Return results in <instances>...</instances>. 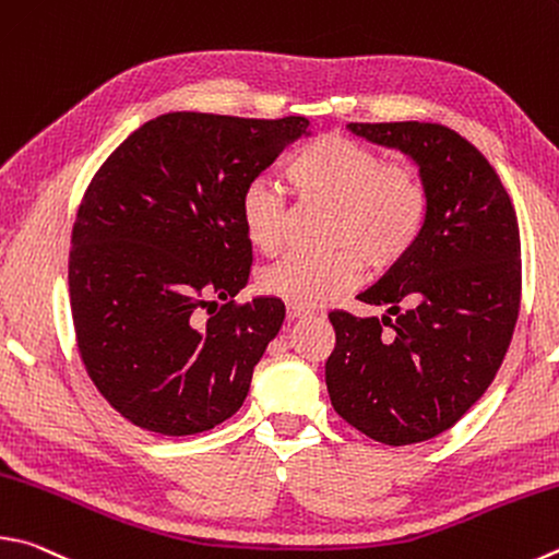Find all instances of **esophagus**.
<instances>
[{"label": "esophagus", "instance_id": "1", "mask_svg": "<svg viewBox=\"0 0 559 559\" xmlns=\"http://www.w3.org/2000/svg\"><path fill=\"white\" fill-rule=\"evenodd\" d=\"M308 314H312V312H310V310H306V308H298V306H288V310H286V318H288L290 322L308 318Z\"/></svg>", "mask_w": 559, "mask_h": 559}]
</instances>
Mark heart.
Returning a JSON list of instances; mask_svg holds the SVG:
<instances>
[{
  "instance_id": "1",
  "label": "heart",
  "mask_w": 559,
  "mask_h": 559,
  "mask_svg": "<svg viewBox=\"0 0 559 559\" xmlns=\"http://www.w3.org/2000/svg\"><path fill=\"white\" fill-rule=\"evenodd\" d=\"M293 195L332 205L328 257L290 253L261 278L269 296L314 308L354 288L364 273L389 271L418 245L430 215V192L411 160H383L377 148L344 134H322L298 148L283 168ZM249 245L276 257L286 235V202L278 190L253 180L239 200Z\"/></svg>"
}]
</instances>
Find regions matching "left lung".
Instances as JSON below:
<instances>
[{
	"instance_id": "obj_1",
	"label": "left lung",
	"mask_w": 559,
	"mask_h": 559,
	"mask_svg": "<svg viewBox=\"0 0 559 559\" xmlns=\"http://www.w3.org/2000/svg\"><path fill=\"white\" fill-rule=\"evenodd\" d=\"M349 129L411 156L430 192L418 245L357 296L383 318L330 312L334 411L401 448L450 430L499 371L521 308L519 219L493 166L456 131L428 121Z\"/></svg>"
}]
</instances>
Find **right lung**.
Wrapping results in <instances>:
<instances>
[{
	"mask_svg": "<svg viewBox=\"0 0 559 559\" xmlns=\"http://www.w3.org/2000/svg\"><path fill=\"white\" fill-rule=\"evenodd\" d=\"M308 124L168 111L90 180L70 239V310L90 379L136 428L205 432L245 403L286 306L235 300L251 269L239 200Z\"/></svg>",
	"mask_w": 559,
	"mask_h": 559,
	"instance_id": "right-lung-1",
	"label": "right lung"
}]
</instances>
